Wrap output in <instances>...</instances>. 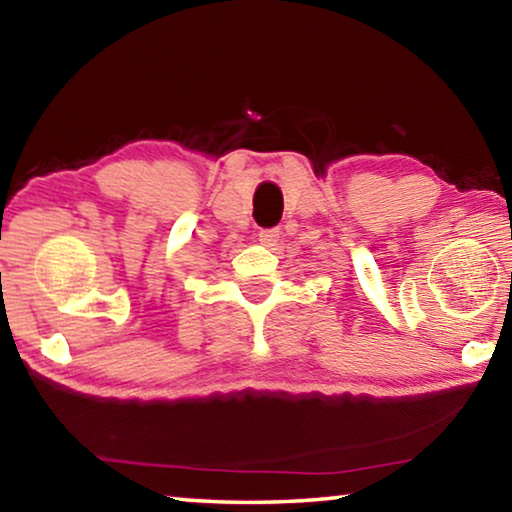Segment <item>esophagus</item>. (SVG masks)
I'll use <instances>...</instances> for the list:
<instances>
[{"instance_id": "1", "label": "esophagus", "mask_w": 512, "mask_h": 512, "mask_svg": "<svg viewBox=\"0 0 512 512\" xmlns=\"http://www.w3.org/2000/svg\"><path fill=\"white\" fill-rule=\"evenodd\" d=\"M259 241H262L264 246H273L277 239H280V230L277 228H268V230H259Z\"/></svg>"}]
</instances>
